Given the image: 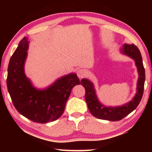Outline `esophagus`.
Here are the masks:
<instances>
[{"label":"esophagus","instance_id":"esophagus-1","mask_svg":"<svg viewBox=\"0 0 152 152\" xmlns=\"http://www.w3.org/2000/svg\"><path fill=\"white\" fill-rule=\"evenodd\" d=\"M77 75H78L80 79H82L86 75V70H84V69H79V70L77 71Z\"/></svg>","mask_w":152,"mask_h":152}]
</instances>
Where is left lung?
<instances>
[{"label":"left lung","mask_w":152,"mask_h":152,"mask_svg":"<svg viewBox=\"0 0 152 152\" xmlns=\"http://www.w3.org/2000/svg\"><path fill=\"white\" fill-rule=\"evenodd\" d=\"M122 52L135 60L139 72V80L137 86V92L133 99L129 103L117 107H107L102 105L98 101L92 82L87 79H82L80 81V84L85 88V100L90 112L94 117L98 119L111 121L121 120L137 108L142 99L145 76L140 51L133 43H125L122 49Z\"/></svg>","instance_id":"1"}]
</instances>
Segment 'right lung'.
Returning a JSON list of instances; mask_svg holds the SVG:
<instances>
[{
	"mask_svg": "<svg viewBox=\"0 0 152 152\" xmlns=\"http://www.w3.org/2000/svg\"><path fill=\"white\" fill-rule=\"evenodd\" d=\"M27 49V38L24 37L10 59L7 78L8 91L20 114L33 122L53 121L63 114L72 90L80 82L76 74H70L47 89H35L24 73Z\"/></svg>",
	"mask_w": 152,
	"mask_h": 152,
	"instance_id": "right-lung-1",
	"label": "right lung"
}]
</instances>
